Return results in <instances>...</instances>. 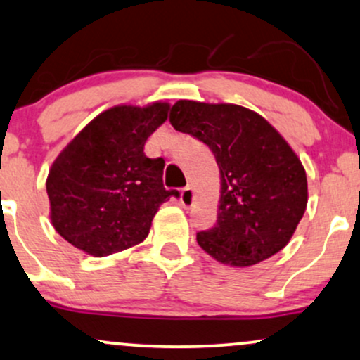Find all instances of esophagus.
Returning <instances> with one entry per match:
<instances>
[{
    "instance_id": "obj_1",
    "label": "esophagus",
    "mask_w": 360,
    "mask_h": 360,
    "mask_svg": "<svg viewBox=\"0 0 360 360\" xmlns=\"http://www.w3.org/2000/svg\"><path fill=\"white\" fill-rule=\"evenodd\" d=\"M194 199H196V196H194L191 186H188V188L181 191V205H183V207H191L194 205Z\"/></svg>"
}]
</instances>
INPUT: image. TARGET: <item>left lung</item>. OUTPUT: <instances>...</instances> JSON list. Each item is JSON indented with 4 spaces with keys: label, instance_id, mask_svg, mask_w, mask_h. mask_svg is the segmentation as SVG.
Masks as SVG:
<instances>
[{
    "label": "left lung",
    "instance_id": "obj_1",
    "mask_svg": "<svg viewBox=\"0 0 360 360\" xmlns=\"http://www.w3.org/2000/svg\"><path fill=\"white\" fill-rule=\"evenodd\" d=\"M169 120L213 150L219 167L218 219L198 245L223 265L245 268L288 245L309 201L305 167L283 136L236 103L177 101Z\"/></svg>",
    "mask_w": 360,
    "mask_h": 360
}]
</instances>
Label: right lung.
<instances>
[{
  "label": "right lung",
  "instance_id": "1",
  "mask_svg": "<svg viewBox=\"0 0 360 360\" xmlns=\"http://www.w3.org/2000/svg\"><path fill=\"white\" fill-rule=\"evenodd\" d=\"M167 112V102L110 107L63 147L46 177L50 219L63 240L95 258L146 240L159 206L179 196L164 189V159L144 154Z\"/></svg>",
  "mask_w": 360,
  "mask_h": 360
}]
</instances>
